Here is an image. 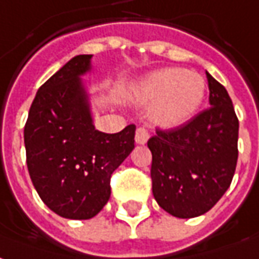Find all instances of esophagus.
Segmentation results:
<instances>
[{
	"label": "esophagus",
	"mask_w": 259,
	"mask_h": 259,
	"mask_svg": "<svg viewBox=\"0 0 259 259\" xmlns=\"http://www.w3.org/2000/svg\"><path fill=\"white\" fill-rule=\"evenodd\" d=\"M149 139V132L145 128H138L135 132V142L138 145H145Z\"/></svg>",
	"instance_id": "esophagus-1"
}]
</instances>
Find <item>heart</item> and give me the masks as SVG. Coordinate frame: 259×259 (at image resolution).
<instances>
[{
  "label": "heart",
  "mask_w": 259,
  "mask_h": 259,
  "mask_svg": "<svg viewBox=\"0 0 259 259\" xmlns=\"http://www.w3.org/2000/svg\"><path fill=\"white\" fill-rule=\"evenodd\" d=\"M205 81L197 73L181 67H167L145 75L134 90V98L152 105L150 121L164 130L189 122L204 101Z\"/></svg>",
  "instance_id": "heart-1"
}]
</instances>
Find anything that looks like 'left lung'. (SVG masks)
I'll return each mask as SVG.
<instances>
[{
    "instance_id": "1",
    "label": "left lung",
    "mask_w": 259,
    "mask_h": 259,
    "mask_svg": "<svg viewBox=\"0 0 259 259\" xmlns=\"http://www.w3.org/2000/svg\"><path fill=\"white\" fill-rule=\"evenodd\" d=\"M209 106L182 127L156 131L152 190L157 204L177 218L205 214L225 194L237 163L239 120L225 87L205 71Z\"/></svg>"
}]
</instances>
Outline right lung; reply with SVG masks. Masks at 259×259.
Wrapping results in <instances>:
<instances>
[{
  "instance_id": "add662e5",
  "label": "right lung",
  "mask_w": 259,
  "mask_h": 259,
  "mask_svg": "<svg viewBox=\"0 0 259 259\" xmlns=\"http://www.w3.org/2000/svg\"><path fill=\"white\" fill-rule=\"evenodd\" d=\"M92 55H78L37 92L24 127L30 178L45 205L67 220H90L110 199V177L134 150L135 125L98 131L82 75Z\"/></svg>"
}]
</instances>
